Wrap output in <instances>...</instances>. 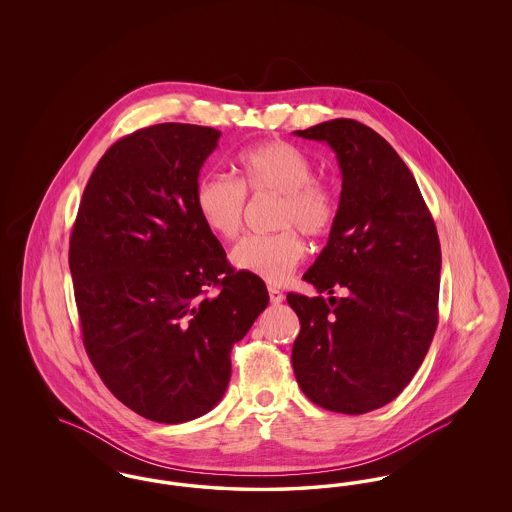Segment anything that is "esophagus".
I'll list each match as a JSON object with an SVG mask.
<instances>
[{
  "label": "esophagus",
  "instance_id": "34e87169",
  "mask_svg": "<svg viewBox=\"0 0 512 512\" xmlns=\"http://www.w3.org/2000/svg\"><path fill=\"white\" fill-rule=\"evenodd\" d=\"M268 297H270L272 305H280L284 301V293L276 290V288H268Z\"/></svg>",
  "mask_w": 512,
  "mask_h": 512
}]
</instances>
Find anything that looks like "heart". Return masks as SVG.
I'll use <instances>...</instances> for the list:
<instances>
[{
	"label": "heart",
	"instance_id": "heart-1",
	"mask_svg": "<svg viewBox=\"0 0 512 512\" xmlns=\"http://www.w3.org/2000/svg\"><path fill=\"white\" fill-rule=\"evenodd\" d=\"M238 180L203 174L195 184V211L203 226L220 240L232 242L244 228L245 194L278 195L274 228L267 236H249L234 247L232 265L280 286L290 280L307 253L297 228L322 238L336 224L340 199L334 186L313 176L309 155L284 140H268L244 149L236 161Z\"/></svg>",
	"mask_w": 512,
	"mask_h": 512
}]
</instances>
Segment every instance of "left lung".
Instances as JSON below:
<instances>
[{
    "label": "left lung",
    "instance_id": "8db88e82",
    "mask_svg": "<svg viewBox=\"0 0 512 512\" xmlns=\"http://www.w3.org/2000/svg\"><path fill=\"white\" fill-rule=\"evenodd\" d=\"M295 134L326 142L341 169L338 219L303 280L347 297L288 293L301 322L293 372L318 407L370 413L407 388L436 334L438 230L413 172L378 132L334 119Z\"/></svg>",
    "mask_w": 512,
    "mask_h": 512
}]
</instances>
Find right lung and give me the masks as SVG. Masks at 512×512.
I'll list each match as a JSON object with an SVG mask.
<instances>
[{"mask_svg":"<svg viewBox=\"0 0 512 512\" xmlns=\"http://www.w3.org/2000/svg\"><path fill=\"white\" fill-rule=\"evenodd\" d=\"M219 138L182 122L124 136L99 159L74 220L86 353L109 391L153 422H188L219 403L232 345L268 305L263 280L230 267L195 211L199 169Z\"/></svg>","mask_w":512,"mask_h":512,"instance_id":"add662e5","label":"right lung"}]
</instances>
